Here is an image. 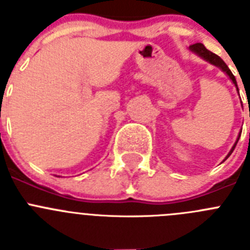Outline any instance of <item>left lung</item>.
I'll return each instance as SVG.
<instances>
[{
    "mask_svg": "<svg viewBox=\"0 0 250 250\" xmlns=\"http://www.w3.org/2000/svg\"><path fill=\"white\" fill-rule=\"evenodd\" d=\"M190 50L193 51V52H195V54L199 55V56H202L203 59H205L207 61H209L210 63H213V65H215V66H218V67L222 68L223 71H224L225 74L230 77V80L233 81L234 85L237 86V89H238V85H237V81H235V77H234V75L231 74V71L229 70V67L227 66V63H225L224 61H223V60L220 59L219 56H218V55L213 54V52H210L209 50H207V48H205V46L203 45V43H194V45L190 46ZM239 138H240V136H239ZM239 138H238V140H239ZM238 140H237V143H238ZM237 143H235V144H234V146L231 147V150L229 151L228 156L230 155L231 152H233V150L235 149V146H237ZM228 156H227V158H228ZM227 158H225V159H227Z\"/></svg>",
    "mask_w": 250,
    "mask_h": 250,
    "instance_id": "left-lung-1",
    "label": "left lung"
}]
</instances>
